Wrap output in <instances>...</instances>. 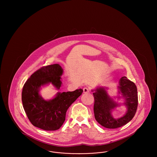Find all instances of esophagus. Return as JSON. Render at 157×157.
Here are the masks:
<instances>
[{
	"label": "esophagus",
	"instance_id": "34e87169",
	"mask_svg": "<svg viewBox=\"0 0 157 157\" xmlns=\"http://www.w3.org/2000/svg\"><path fill=\"white\" fill-rule=\"evenodd\" d=\"M83 93L85 94H86V93H89L90 92V88L89 87H87V86H85L83 88Z\"/></svg>",
	"mask_w": 157,
	"mask_h": 157
}]
</instances>
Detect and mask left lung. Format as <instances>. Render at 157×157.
Listing matches in <instances>:
<instances>
[{
    "mask_svg": "<svg viewBox=\"0 0 157 157\" xmlns=\"http://www.w3.org/2000/svg\"><path fill=\"white\" fill-rule=\"evenodd\" d=\"M119 83V93H121L122 97L125 99L124 104L127 107L125 115L120 118L115 119L112 117V109L119 104L108 95L105 88L98 87L93 93L95 118L100 125L109 129L120 128L127 124L134 118L137 109L138 94L135 84L126 76L122 77Z\"/></svg>",
    "mask_w": 157,
    "mask_h": 157,
    "instance_id": "8db88e82",
    "label": "left lung"
}]
</instances>
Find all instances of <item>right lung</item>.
I'll use <instances>...</instances> for the list:
<instances>
[{
	"label": "right lung",
	"instance_id": "obj_1",
	"mask_svg": "<svg viewBox=\"0 0 157 157\" xmlns=\"http://www.w3.org/2000/svg\"><path fill=\"white\" fill-rule=\"evenodd\" d=\"M63 69L59 64L40 68L25 82L23 87L22 101L24 110L35 127L45 131H55L63 124L69 107L81 95L83 90L58 92L55 97L46 101L39 95L41 86L51 83L56 89L61 86L60 76Z\"/></svg>",
	"mask_w": 157,
	"mask_h": 157
}]
</instances>
